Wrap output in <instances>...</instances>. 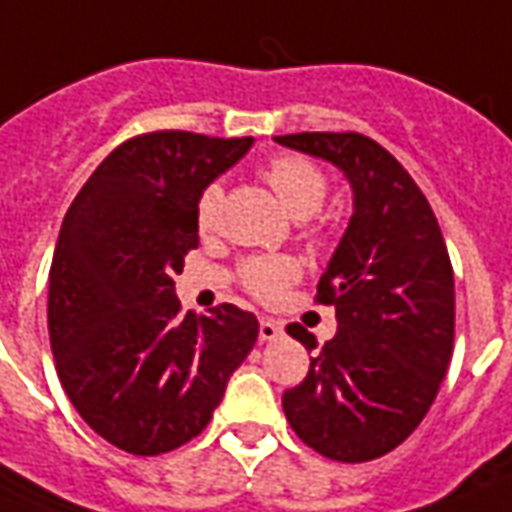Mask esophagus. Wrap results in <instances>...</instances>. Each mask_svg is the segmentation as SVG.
Instances as JSON below:
<instances>
[{"label":"esophagus","instance_id":"34e87169","mask_svg":"<svg viewBox=\"0 0 512 512\" xmlns=\"http://www.w3.org/2000/svg\"><path fill=\"white\" fill-rule=\"evenodd\" d=\"M282 335V324L274 318H260V341H277Z\"/></svg>","mask_w":512,"mask_h":512}]
</instances>
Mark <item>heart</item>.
I'll return each mask as SVG.
<instances>
[{
	"label": "heart",
	"instance_id": "b5f03b06",
	"mask_svg": "<svg viewBox=\"0 0 512 512\" xmlns=\"http://www.w3.org/2000/svg\"><path fill=\"white\" fill-rule=\"evenodd\" d=\"M263 177L274 188V194L280 196L282 207L291 213L293 219L305 221L313 213L321 210L324 196H327V180L324 174L305 160V157L285 155L274 157L263 169ZM221 205V188L210 185L205 188V194L199 196L196 205V227L202 232H210L216 227ZM244 285L252 293H257L260 299H271L277 293L299 277V266L293 263L291 257H252L246 260L241 268Z\"/></svg>",
	"mask_w": 512,
	"mask_h": 512
}]
</instances>
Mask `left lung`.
<instances>
[{"label": "left lung", "mask_w": 512, "mask_h": 512, "mask_svg": "<svg viewBox=\"0 0 512 512\" xmlns=\"http://www.w3.org/2000/svg\"><path fill=\"white\" fill-rule=\"evenodd\" d=\"M277 144L321 157L352 188V219L318 280L338 332L282 393L293 432L318 455H388L435 402L455 343V274L427 196L396 157L360 132H299ZM296 341L316 349L302 327Z\"/></svg>", "instance_id": "8db88e82"}]
</instances>
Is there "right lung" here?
<instances>
[{
    "instance_id": "1",
    "label": "right lung",
    "mask_w": 512,
    "mask_h": 512,
    "mask_svg": "<svg viewBox=\"0 0 512 512\" xmlns=\"http://www.w3.org/2000/svg\"><path fill=\"white\" fill-rule=\"evenodd\" d=\"M255 138L149 132L74 196L49 271V341L71 405L107 443L163 455L213 418L257 341L235 305L180 316L174 277L199 246L196 205Z\"/></svg>"
}]
</instances>
